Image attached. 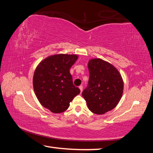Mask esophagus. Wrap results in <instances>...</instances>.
Wrapping results in <instances>:
<instances>
[{
  "mask_svg": "<svg viewBox=\"0 0 153 153\" xmlns=\"http://www.w3.org/2000/svg\"><path fill=\"white\" fill-rule=\"evenodd\" d=\"M79 90H80V91H81V92H82V90H83V86H79Z\"/></svg>",
  "mask_w": 153,
  "mask_h": 153,
  "instance_id": "34e87169",
  "label": "esophagus"
}]
</instances>
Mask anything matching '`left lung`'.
I'll return each mask as SVG.
<instances>
[{
    "mask_svg": "<svg viewBox=\"0 0 153 153\" xmlns=\"http://www.w3.org/2000/svg\"><path fill=\"white\" fill-rule=\"evenodd\" d=\"M88 67V84L82 96L92 113L102 115L113 109L121 100L123 91L122 77L112 64L101 59H90Z\"/></svg>",
    "mask_w": 153,
    "mask_h": 153,
    "instance_id": "left-lung-1",
    "label": "left lung"
}]
</instances>
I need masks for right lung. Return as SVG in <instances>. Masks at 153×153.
<instances>
[{
	"instance_id": "add662e5",
	"label": "right lung",
	"mask_w": 153,
	"mask_h": 153,
	"mask_svg": "<svg viewBox=\"0 0 153 153\" xmlns=\"http://www.w3.org/2000/svg\"><path fill=\"white\" fill-rule=\"evenodd\" d=\"M77 58V55L58 54L48 56L36 67L33 90L40 104L51 112H64L79 94L80 90L74 85L69 72Z\"/></svg>"
}]
</instances>
